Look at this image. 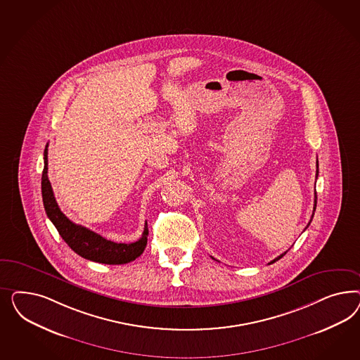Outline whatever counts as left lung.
<instances>
[{
  "label": "left lung",
  "instance_id": "left-lung-1",
  "mask_svg": "<svg viewBox=\"0 0 360 360\" xmlns=\"http://www.w3.org/2000/svg\"><path fill=\"white\" fill-rule=\"evenodd\" d=\"M316 176H318V160H316ZM316 191H314V207H313V215H311V219H313V217H314V211H316ZM311 219H310V221H311ZM310 221H309V223H307V226H306V227H309V226H310ZM285 253H286V252H285ZM285 253H283V255H280V256H278V257H276V259H274V260H272V262H269V264H273V262H277V260H280V259H281V257H283V255H285Z\"/></svg>",
  "mask_w": 360,
  "mask_h": 360
}]
</instances>
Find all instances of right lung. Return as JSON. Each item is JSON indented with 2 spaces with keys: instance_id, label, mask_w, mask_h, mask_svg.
<instances>
[{
  "instance_id": "right-lung-1",
  "label": "right lung",
  "mask_w": 360,
  "mask_h": 360,
  "mask_svg": "<svg viewBox=\"0 0 360 360\" xmlns=\"http://www.w3.org/2000/svg\"><path fill=\"white\" fill-rule=\"evenodd\" d=\"M47 146L44 148V167L42 173V198L44 206L49 219L53 221L55 229H58L62 239L68 244V247L79 256L91 260V262L109 264V265H119L136 260L141 256L142 252L148 243L149 229L145 223V229L142 236L137 241L125 244V243H115L100 236L96 232L72 223L60 211L55 200L53 187L47 176Z\"/></svg>"
}]
</instances>
